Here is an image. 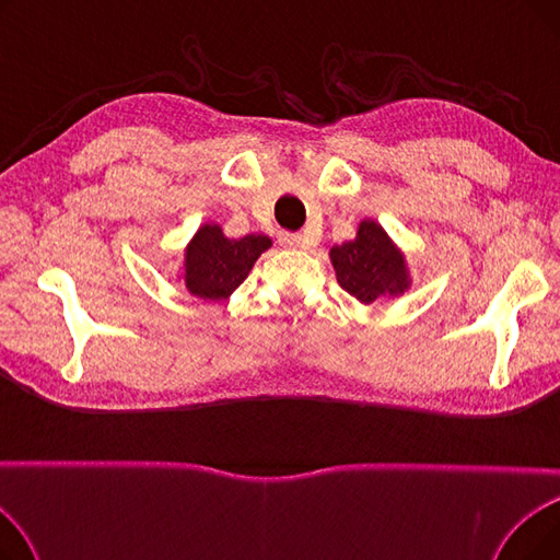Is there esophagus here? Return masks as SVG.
<instances>
[{
    "instance_id": "esophagus-1",
    "label": "esophagus",
    "mask_w": 560,
    "mask_h": 560,
    "mask_svg": "<svg viewBox=\"0 0 560 560\" xmlns=\"http://www.w3.org/2000/svg\"><path fill=\"white\" fill-rule=\"evenodd\" d=\"M279 243H281L283 247H302V249L315 247V241L308 238V235L288 233V231H281V233H279Z\"/></svg>"
}]
</instances>
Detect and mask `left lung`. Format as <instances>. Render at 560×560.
Listing matches in <instances>:
<instances>
[{"label":"left lung","mask_w":560,"mask_h":560,"mask_svg":"<svg viewBox=\"0 0 560 560\" xmlns=\"http://www.w3.org/2000/svg\"><path fill=\"white\" fill-rule=\"evenodd\" d=\"M329 258L340 288L363 306L401 298L413 288L404 252L372 218L357 224L354 238L334 245Z\"/></svg>","instance_id":"8db88e82"}]
</instances>
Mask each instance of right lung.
Segmentation results:
<instances>
[{"label":"right lung","mask_w":560,"mask_h":560,"mask_svg":"<svg viewBox=\"0 0 560 560\" xmlns=\"http://www.w3.org/2000/svg\"><path fill=\"white\" fill-rule=\"evenodd\" d=\"M270 247L272 238L265 233H249L235 241L224 235L218 222H203L184 247V260L174 279L201 302H222L249 277L258 256Z\"/></svg>","instance_id":"obj_1"}]
</instances>
